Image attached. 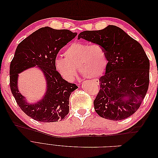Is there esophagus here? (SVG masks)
<instances>
[{"instance_id":"34e87169","label":"esophagus","mask_w":158,"mask_h":158,"mask_svg":"<svg viewBox=\"0 0 158 158\" xmlns=\"http://www.w3.org/2000/svg\"><path fill=\"white\" fill-rule=\"evenodd\" d=\"M94 82H95V84L99 85V80H98V79H96V80H94Z\"/></svg>"}]
</instances>
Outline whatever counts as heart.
Here are the masks:
<instances>
[{
    "label": "heart",
    "mask_w": 158,
    "mask_h": 158,
    "mask_svg": "<svg viewBox=\"0 0 158 158\" xmlns=\"http://www.w3.org/2000/svg\"><path fill=\"white\" fill-rule=\"evenodd\" d=\"M64 58L55 60V68L66 80L71 82L79 73L88 78H98L102 76L107 65L106 49L99 44L74 43L64 52Z\"/></svg>",
    "instance_id": "heart-1"
}]
</instances>
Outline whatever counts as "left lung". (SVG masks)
Wrapping results in <instances>:
<instances>
[{"instance_id":"8db88e82","label":"left lung","mask_w":158,"mask_h":158,"mask_svg":"<svg viewBox=\"0 0 158 158\" xmlns=\"http://www.w3.org/2000/svg\"><path fill=\"white\" fill-rule=\"evenodd\" d=\"M80 38L101 45L107 53L106 73L99 80L100 89L94 102L95 112L112 121L131 116L140 107L149 85L150 61L142 45L113 25L82 31Z\"/></svg>"}]
</instances>
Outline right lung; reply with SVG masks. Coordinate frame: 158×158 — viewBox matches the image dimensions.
I'll return each instance as SVG.
<instances>
[{
    "mask_svg": "<svg viewBox=\"0 0 158 158\" xmlns=\"http://www.w3.org/2000/svg\"><path fill=\"white\" fill-rule=\"evenodd\" d=\"M77 35L68 30L41 27L18 44L10 66V86L18 106L27 116L40 122L62 121L69 112V98L78 88L64 80L55 68L59 51ZM37 67L46 81L45 95L37 103L30 104L19 92L17 80L23 71Z\"/></svg>",
    "mask_w": 158,
    "mask_h": 158,
    "instance_id": "1",
    "label": "right lung"
}]
</instances>
